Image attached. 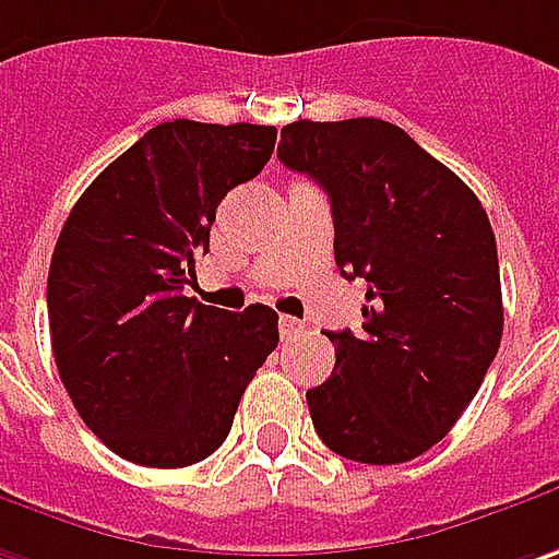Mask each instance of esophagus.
<instances>
[{"instance_id":"1","label":"esophagus","mask_w":559,"mask_h":559,"mask_svg":"<svg viewBox=\"0 0 559 559\" xmlns=\"http://www.w3.org/2000/svg\"><path fill=\"white\" fill-rule=\"evenodd\" d=\"M278 331L284 341H287V337H297V334L304 331V322H297V319H290V316H281Z\"/></svg>"}]
</instances>
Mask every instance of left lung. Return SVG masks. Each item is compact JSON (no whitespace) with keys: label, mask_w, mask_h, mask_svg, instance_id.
<instances>
[{"label":"left lung","mask_w":559,"mask_h":559,"mask_svg":"<svg viewBox=\"0 0 559 559\" xmlns=\"http://www.w3.org/2000/svg\"><path fill=\"white\" fill-rule=\"evenodd\" d=\"M278 158L331 200L334 262L366 278L362 334L328 331L334 372L306 391L337 456L391 466L448 435L503 334L498 243L473 190L381 118L294 121Z\"/></svg>","instance_id":"8db88e82"}]
</instances>
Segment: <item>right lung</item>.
Masks as SVG:
<instances>
[{"label": "right lung", "mask_w": 559, "mask_h": 559, "mask_svg": "<svg viewBox=\"0 0 559 559\" xmlns=\"http://www.w3.org/2000/svg\"><path fill=\"white\" fill-rule=\"evenodd\" d=\"M265 124L165 121L81 193L59 234L46 304L61 384L118 456L181 469L228 438L247 384L278 347V312L183 297L215 209L275 150Z\"/></svg>", "instance_id": "add662e5"}]
</instances>
